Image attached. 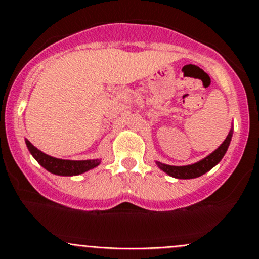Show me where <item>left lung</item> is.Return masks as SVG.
<instances>
[{"mask_svg":"<svg viewBox=\"0 0 259 259\" xmlns=\"http://www.w3.org/2000/svg\"><path fill=\"white\" fill-rule=\"evenodd\" d=\"M231 139H232V130L230 132V134L227 135L226 140L223 141L221 145L219 146V149H216L212 154H209L207 157L202 159L201 161L196 162L192 165H186V166H171V165H165L161 162L157 161L156 164L161 168L164 172L167 175L172 176L176 179H195L198 176L203 175L207 171L211 170L213 166H216L220 161L222 160V157L225 156L226 151H227L228 146H230Z\"/></svg>","mask_w":259,"mask_h":259,"instance_id":"1","label":"left lung"}]
</instances>
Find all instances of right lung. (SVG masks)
<instances>
[{
	"instance_id": "1",
	"label": "right lung",
	"mask_w": 259,
	"mask_h": 259,
	"mask_svg": "<svg viewBox=\"0 0 259 259\" xmlns=\"http://www.w3.org/2000/svg\"><path fill=\"white\" fill-rule=\"evenodd\" d=\"M26 145L28 148L32 156L37 160L38 164L42 165L46 170H48L52 174H56L59 176H74L79 174L85 172L91 168L97 167L100 164V160H62L57 157H52L50 155L45 154L40 150H38L36 146L32 145L26 139Z\"/></svg>"
}]
</instances>
